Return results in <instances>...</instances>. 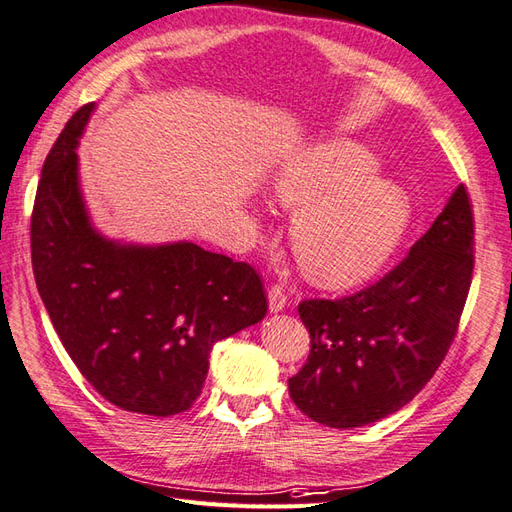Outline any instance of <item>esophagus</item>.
Here are the masks:
<instances>
[{"mask_svg": "<svg viewBox=\"0 0 512 512\" xmlns=\"http://www.w3.org/2000/svg\"><path fill=\"white\" fill-rule=\"evenodd\" d=\"M267 302H269V313H282L286 306V293L280 284H273L269 293H267Z\"/></svg>", "mask_w": 512, "mask_h": 512, "instance_id": "34e87169", "label": "esophagus"}]
</instances>
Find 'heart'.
Here are the masks:
<instances>
[{
  "mask_svg": "<svg viewBox=\"0 0 512 512\" xmlns=\"http://www.w3.org/2000/svg\"><path fill=\"white\" fill-rule=\"evenodd\" d=\"M380 162L363 143L334 136L286 158L273 195L299 210L291 245L304 276L323 289H352L389 263L413 221L400 184L376 176Z\"/></svg>",
  "mask_w": 512,
  "mask_h": 512,
  "instance_id": "obj_1",
  "label": "heart"
}]
</instances>
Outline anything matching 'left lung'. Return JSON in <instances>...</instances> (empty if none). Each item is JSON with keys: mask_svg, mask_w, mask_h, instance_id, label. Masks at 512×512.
Segmentation results:
<instances>
[{"mask_svg": "<svg viewBox=\"0 0 512 512\" xmlns=\"http://www.w3.org/2000/svg\"><path fill=\"white\" fill-rule=\"evenodd\" d=\"M471 273L473 217L460 184L430 230L380 282L334 302L299 304L310 356L289 380L295 406L341 430L397 413L443 363Z\"/></svg>", "mask_w": 512, "mask_h": 512, "instance_id": "obj_1", "label": "left lung"}]
</instances>
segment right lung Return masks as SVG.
<instances>
[{
	"instance_id": "obj_1",
	"label": "right lung",
	"mask_w": 512,
	"mask_h": 512,
	"mask_svg": "<svg viewBox=\"0 0 512 512\" xmlns=\"http://www.w3.org/2000/svg\"><path fill=\"white\" fill-rule=\"evenodd\" d=\"M93 110L82 106L45 158L30 230L36 289L99 395L130 413L178 415L202 393L215 343L265 319L263 282L191 241L123 243L93 226L76 154Z\"/></svg>"
}]
</instances>
